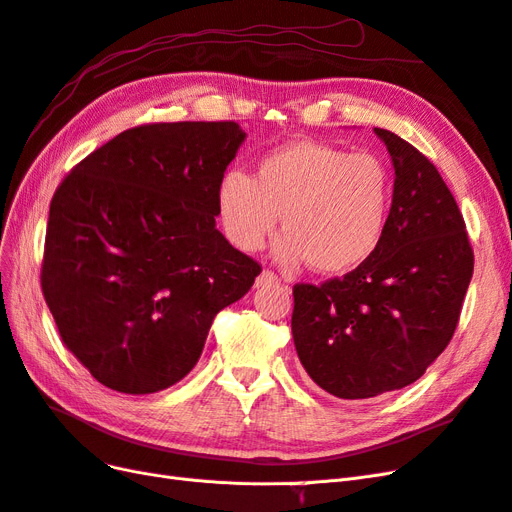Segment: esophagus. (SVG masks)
<instances>
[{"label": "esophagus", "mask_w": 512, "mask_h": 512, "mask_svg": "<svg viewBox=\"0 0 512 512\" xmlns=\"http://www.w3.org/2000/svg\"><path fill=\"white\" fill-rule=\"evenodd\" d=\"M279 281V277L275 275V273H271V271H262L258 277H256V288H260V286H269V284H277Z\"/></svg>", "instance_id": "34e87169"}]
</instances>
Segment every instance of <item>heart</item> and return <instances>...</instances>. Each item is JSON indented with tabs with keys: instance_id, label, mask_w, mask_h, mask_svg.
Here are the masks:
<instances>
[{
	"instance_id": "b5f03b06",
	"label": "heart",
	"mask_w": 512,
	"mask_h": 512,
	"mask_svg": "<svg viewBox=\"0 0 512 512\" xmlns=\"http://www.w3.org/2000/svg\"><path fill=\"white\" fill-rule=\"evenodd\" d=\"M224 235L243 252L281 235L275 256L286 267L309 260L315 273L339 275L375 254L392 207V178L370 152L347 154L313 139L264 152L254 175L226 171L216 190Z\"/></svg>"
}]
</instances>
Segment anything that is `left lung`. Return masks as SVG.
I'll return each mask as SVG.
<instances>
[{
  "instance_id": "1",
  "label": "left lung",
  "mask_w": 512,
  "mask_h": 512,
  "mask_svg": "<svg viewBox=\"0 0 512 512\" xmlns=\"http://www.w3.org/2000/svg\"><path fill=\"white\" fill-rule=\"evenodd\" d=\"M394 195L375 254L322 286L296 284L292 337L307 375L345 400L411 385L449 345L474 269L466 224L438 169L375 129Z\"/></svg>"
}]
</instances>
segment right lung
Segmentation results:
<instances>
[{
  "instance_id": "obj_1",
  "label": "right lung",
  "mask_w": 512,
  "mask_h": 512,
  "mask_svg": "<svg viewBox=\"0 0 512 512\" xmlns=\"http://www.w3.org/2000/svg\"><path fill=\"white\" fill-rule=\"evenodd\" d=\"M237 122H156L80 161L50 201L42 292L65 347L99 383L154 394L201 358L211 322L260 264L216 228Z\"/></svg>"
}]
</instances>
